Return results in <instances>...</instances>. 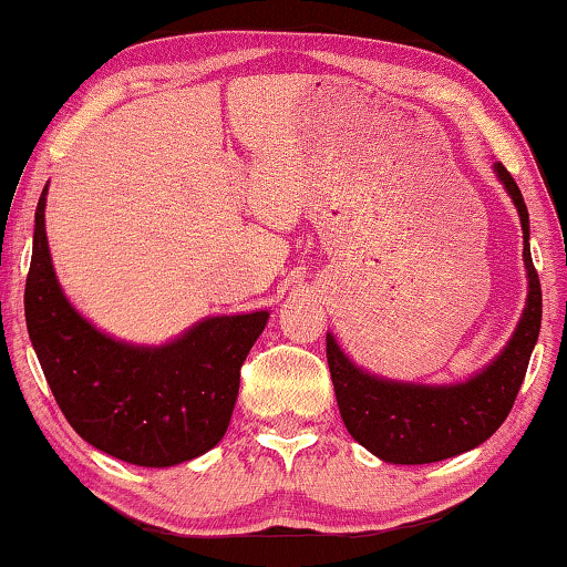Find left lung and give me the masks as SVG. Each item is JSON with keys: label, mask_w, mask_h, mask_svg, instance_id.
<instances>
[{"label": "left lung", "mask_w": 567, "mask_h": 567, "mask_svg": "<svg viewBox=\"0 0 567 567\" xmlns=\"http://www.w3.org/2000/svg\"><path fill=\"white\" fill-rule=\"evenodd\" d=\"M496 177L504 183L517 206L522 236H525L527 306L517 331L504 351L481 374L461 384H412L392 382L359 369L341 351L331 333H326V357L331 369L336 402L351 437L386 463L420 466L453 458L488 441L509 415L543 323V290L529 255V214L519 185L502 163H494Z\"/></svg>", "instance_id": "1"}]
</instances>
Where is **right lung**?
Returning <instances> with one entry per match:
<instances>
[{
	"instance_id": "obj_1",
	"label": "right lung",
	"mask_w": 567,
	"mask_h": 567,
	"mask_svg": "<svg viewBox=\"0 0 567 567\" xmlns=\"http://www.w3.org/2000/svg\"><path fill=\"white\" fill-rule=\"evenodd\" d=\"M35 210L24 320L58 408L83 441L114 458L167 468L198 458L229 427L239 371L269 312L216 316L165 346H132L101 333L58 285Z\"/></svg>"
}]
</instances>
